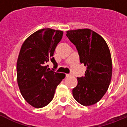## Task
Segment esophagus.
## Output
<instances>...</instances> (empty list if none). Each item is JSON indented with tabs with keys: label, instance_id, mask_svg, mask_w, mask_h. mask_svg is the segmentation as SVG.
Instances as JSON below:
<instances>
[{
	"label": "esophagus",
	"instance_id": "1",
	"mask_svg": "<svg viewBox=\"0 0 127 127\" xmlns=\"http://www.w3.org/2000/svg\"><path fill=\"white\" fill-rule=\"evenodd\" d=\"M71 75H72V74H71V73H67V74H66V77H70Z\"/></svg>",
	"mask_w": 127,
	"mask_h": 127
}]
</instances>
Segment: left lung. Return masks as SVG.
<instances>
[{
  "label": "left lung",
  "instance_id": "left-lung-1",
  "mask_svg": "<svg viewBox=\"0 0 127 127\" xmlns=\"http://www.w3.org/2000/svg\"><path fill=\"white\" fill-rule=\"evenodd\" d=\"M67 37L75 45L80 62L87 67L84 77H78L72 90L76 100L84 106L97 103L108 90L112 74L110 52L105 40L88 29L67 31Z\"/></svg>",
  "mask_w": 127,
  "mask_h": 127
}]
</instances>
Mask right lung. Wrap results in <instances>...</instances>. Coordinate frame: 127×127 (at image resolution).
I'll list each match as a JSON object with an SVG mask.
<instances>
[{
  "mask_svg": "<svg viewBox=\"0 0 127 127\" xmlns=\"http://www.w3.org/2000/svg\"><path fill=\"white\" fill-rule=\"evenodd\" d=\"M64 32L47 28L39 30L27 38L20 49L17 62V83L22 95L35 108L47 105L54 96L64 73L49 70L47 63L57 65L55 49Z\"/></svg>",
  "mask_w": 127,
  "mask_h": 127,
  "instance_id": "obj_1",
  "label": "right lung"
}]
</instances>
